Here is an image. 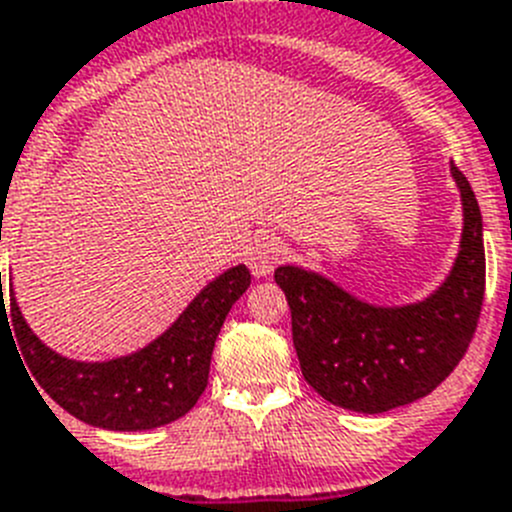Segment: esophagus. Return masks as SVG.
<instances>
[{"mask_svg":"<svg viewBox=\"0 0 512 512\" xmlns=\"http://www.w3.org/2000/svg\"><path fill=\"white\" fill-rule=\"evenodd\" d=\"M284 256V248L277 238L271 235H261L248 246L246 251V264L251 269L253 277H269L274 266L279 264V259Z\"/></svg>","mask_w":512,"mask_h":512,"instance_id":"1","label":"esophagus"}]
</instances>
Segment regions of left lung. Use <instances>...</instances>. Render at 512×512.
<instances>
[{"label": "left lung", "instance_id": "left-lung-1", "mask_svg": "<svg viewBox=\"0 0 512 512\" xmlns=\"http://www.w3.org/2000/svg\"><path fill=\"white\" fill-rule=\"evenodd\" d=\"M464 228L449 277L408 305H374L320 271L284 264L274 271L292 310L302 377L320 397L377 415L420 400L454 372L485 300L482 212L467 176L451 164Z\"/></svg>", "mask_w": 512, "mask_h": 512}]
</instances>
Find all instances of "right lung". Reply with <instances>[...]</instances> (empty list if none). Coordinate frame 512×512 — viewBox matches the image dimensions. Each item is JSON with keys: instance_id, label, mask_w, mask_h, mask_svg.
<instances>
[{"instance_id": "obj_1", "label": "right lung", "mask_w": 512, "mask_h": 512, "mask_svg": "<svg viewBox=\"0 0 512 512\" xmlns=\"http://www.w3.org/2000/svg\"><path fill=\"white\" fill-rule=\"evenodd\" d=\"M251 287V271L230 266L194 297L179 318L148 346L107 361H79L45 346L22 318L9 282V305L0 274V328L20 346V361L45 395L66 413L104 431H151L194 408L207 387L217 333L235 300ZM13 323L9 324L8 320ZM33 382V384H35Z\"/></svg>"}]
</instances>
